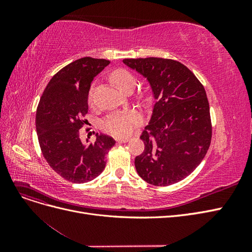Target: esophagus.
Here are the masks:
<instances>
[{
  "instance_id": "1",
  "label": "esophagus",
  "mask_w": 252,
  "mask_h": 252,
  "mask_svg": "<svg viewBox=\"0 0 252 252\" xmlns=\"http://www.w3.org/2000/svg\"><path fill=\"white\" fill-rule=\"evenodd\" d=\"M116 140H117L118 143H126V142L129 141L128 138H118V139H116Z\"/></svg>"
}]
</instances>
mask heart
I'll list each match as a JSON object with an SVG mask.
<instances>
[{"label": "heart", "mask_w": 252, "mask_h": 252, "mask_svg": "<svg viewBox=\"0 0 252 252\" xmlns=\"http://www.w3.org/2000/svg\"><path fill=\"white\" fill-rule=\"evenodd\" d=\"M111 78L124 93L129 87L135 86V78L126 69H117L113 71ZM88 100L93 101V93L89 94ZM140 122L141 116L136 111H118L109 114L103 121V128L114 136H126L131 133L134 126Z\"/></svg>", "instance_id": "1"}]
</instances>
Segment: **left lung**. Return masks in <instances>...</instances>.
I'll return each instance as SVG.
<instances>
[{
    "mask_svg": "<svg viewBox=\"0 0 252 252\" xmlns=\"http://www.w3.org/2000/svg\"><path fill=\"white\" fill-rule=\"evenodd\" d=\"M123 63L149 83L156 100L141 140L145 148L134 158L140 177L155 186L187 178L203 161L211 142L206 91L188 68L162 58L125 59Z\"/></svg>",
    "mask_w": 252,
    "mask_h": 252,
    "instance_id": "8db88e82",
    "label": "left lung"
}]
</instances>
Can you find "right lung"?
Here are the masks:
<instances>
[{
    "mask_svg": "<svg viewBox=\"0 0 252 252\" xmlns=\"http://www.w3.org/2000/svg\"><path fill=\"white\" fill-rule=\"evenodd\" d=\"M109 63L85 57L68 64L49 81L36 109V133L45 159L59 175L75 184L101 174L106 155L116 144L102 133H96L91 144L80 139V129L87 122L83 117L88 112L91 82Z\"/></svg>",
    "mask_w": 252,
    "mask_h": 252,
    "instance_id": "1",
    "label": "right lung"
}]
</instances>
